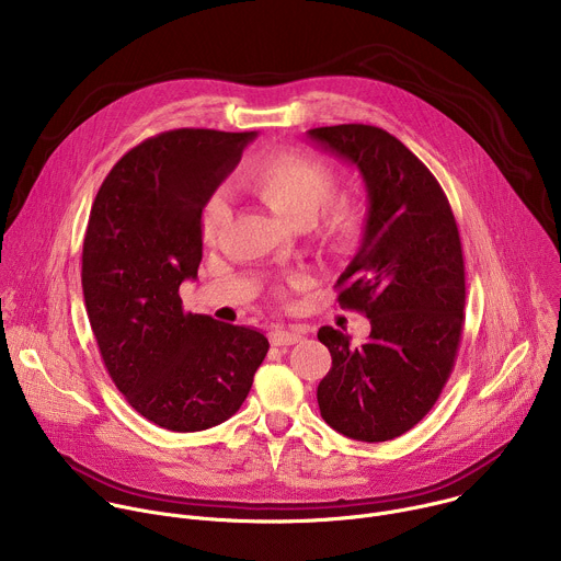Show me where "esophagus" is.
<instances>
[{
  "instance_id": "34e87169",
  "label": "esophagus",
  "mask_w": 561,
  "mask_h": 561,
  "mask_svg": "<svg viewBox=\"0 0 561 561\" xmlns=\"http://www.w3.org/2000/svg\"><path fill=\"white\" fill-rule=\"evenodd\" d=\"M304 335H306L304 329H297V327L282 329V327H277V329L271 331V342H273V346H290V344L301 342Z\"/></svg>"
}]
</instances>
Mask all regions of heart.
I'll use <instances>...</instances> for the list:
<instances>
[{
	"instance_id": "obj_1",
	"label": "heart",
	"mask_w": 561,
	"mask_h": 561,
	"mask_svg": "<svg viewBox=\"0 0 561 561\" xmlns=\"http://www.w3.org/2000/svg\"><path fill=\"white\" fill-rule=\"evenodd\" d=\"M244 184L282 219L293 226L299 221H312L337 188V173L322 159L304 152H275L255 162ZM228 219V202L224 193H215L202 208V232L206 239H215ZM366 221L362 204L340 202L329 208L324 226L337 242H351Z\"/></svg>"
}]
</instances>
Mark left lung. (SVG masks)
Wrapping results in <instances>:
<instances>
[{
	"label": "left lung",
	"instance_id": "left-lung-1",
	"mask_svg": "<svg viewBox=\"0 0 561 561\" xmlns=\"http://www.w3.org/2000/svg\"><path fill=\"white\" fill-rule=\"evenodd\" d=\"M351 162L368 193L362 247L337 279V301L370 319L362 346L333 327L317 340L333 366L317 386L324 422L357 442H388L435 407L461 342L466 277L450 204L420 159L366 124L310 128Z\"/></svg>",
	"mask_w": 561,
	"mask_h": 561
}]
</instances>
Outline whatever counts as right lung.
<instances>
[{
  "instance_id": "1",
  "label": "right lung",
  "mask_w": 561,
  "mask_h": 561,
  "mask_svg": "<svg viewBox=\"0 0 561 561\" xmlns=\"http://www.w3.org/2000/svg\"><path fill=\"white\" fill-rule=\"evenodd\" d=\"M251 133L178 128L130 148L91 208L82 288L104 366L148 422L197 433L232 417L268 353L253 329L186 312L202 262V208Z\"/></svg>"
}]
</instances>
